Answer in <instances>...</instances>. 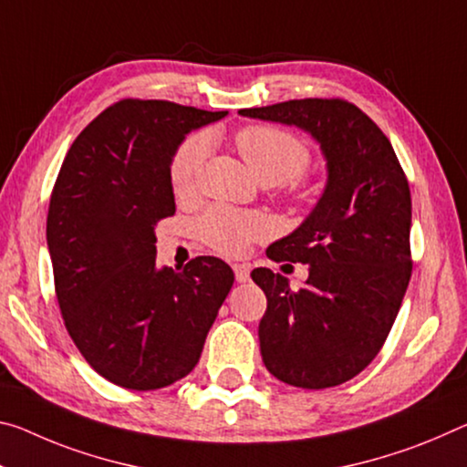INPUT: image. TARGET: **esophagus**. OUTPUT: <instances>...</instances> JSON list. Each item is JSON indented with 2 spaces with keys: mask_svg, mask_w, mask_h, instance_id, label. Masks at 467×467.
Listing matches in <instances>:
<instances>
[{
  "mask_svg": "<svg viewBox=\"0 0 467 467\" xmlns=\"http://www.w3.org/2000/svg\"><path fill=\"white\" fill-rule=\"evenodd\" d=\"M233 270H234L236 283H247V280H249V272H251V268H249L247 264H234Z\"/></svg>",
  "mask_w": 467,
  "mask_h": 467,
  "instance_id": "obj_1",
  "label": "esophagus"
}]
</instances>
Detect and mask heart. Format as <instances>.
I'll return each mask as SVG.
<instances>
[{
	"label": "heart",
	"instance_id": "heart-1",
	"mask_svg": "<svg viewBox=\"0 0 467 467\" xmlns=\"http://www.w3.org/2000/svg\"><path fill=\"white\" fill-rule=\"evenodd\" d=\"M207 147L205 135H191L176 150L170 164V184L179 199H191L197 193ZM234 147L257 181L283 184L299 193L301 174L309 164V150L299 137L270 124H249L236 130ZM195 233L220 254L241 255L251 243L268 236L270 222L257 212L212 205L195 220Z\"/></svg>",
	"mask_w": 467,
	"mask_h": 467
}]
</instances>
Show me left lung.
I'll list each match as a JSON object with an SVG mask.
<instances>
[{"mask_svg": "<svg viewBox=\"0 0 467 467\" xmlns=\"http://www.w3.org/2000/svg\"><path fill=\"white\" fill-rule=\"evenodd\" d=\"M241 116L309 132L327 158V189L303 224L272 243V262L309 264L306 286L255 268L268 307L260 349L291 387L351 380L382 349L411 278V195L387 135L345 99H291Z\"/></svg>", "mask_w": 467, "mask_h": 467, "instance_id": "8db88e82", "label": "left lung"}]
</instances>
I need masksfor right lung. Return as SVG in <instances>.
Wrapping results in <instances>:
<instances>
[{
  "label": "right lung",
  "mask_w": 467,
  "mask_h": 467,
  "mask_svg": "<svg viewBox=\"0 0 467 467\" xmlns=\"http://www.w3.org/2000/svg\"><path fill=\"white\" fill-rule=\"evenodd\" d=\"M228 112L122 99L74 139L49 199L56 297L77 349L103 379L155 390L197 366L234 283L202 255L158 268L155 226L174 216L170 164L187 132Z\"/></svg>",
  "instance_id": "obj_1"
}]
</instances>
